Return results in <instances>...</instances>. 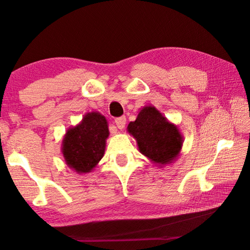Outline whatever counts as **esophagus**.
Returning <instances> with one entry per match:
<instances>
[{"label":"esophagus","mask_w":250,"mask_h":250,"mask_svg":"<svg viewBox=\"0 0 250 250\" xmlns=\"http://www.w3.org/2000/svg\"><path fill=\"white\" fill-rule=\"evenodd\" d=\"M125 121H126V119H125V116H122V117H119V118H117V119L115 120V124H116V125H117V128L120 129V130L124 129L125 125Z\"/></svg>","instance_id":"esophagus-1"}]
</instances>
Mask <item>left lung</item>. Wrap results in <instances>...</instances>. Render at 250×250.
I'll return each mask as SVG.
<instances>
[{
	"label": "left lung",
	"instance_id": "8db88e82",
	"mask_svg": "<svg viewBox=\"0 0 250 250\" xmlns=\"http://www.w3.org/2000/svg\"><path fill=\"white\" fill-rule=\"evenodd\" d=\"M126 131L135 139L142 155L159 167L173 163L182 150L184 139L177 125L169 122L155 106H144Z\"/></svg>",
	"mask_w": 250,
	"mask_h": 250
}]
</instances>
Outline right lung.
Instances as JSON below:
<instances>
[{"mask_svg":"<svg viewBox=\"0 0 250 250\" xmlns=\"http://www.w3.org/2000/svg\"><path fill=\"white\" fill-rule=\"evenodd\" d=\"M108 124L99 111L87 113L63 136L61 151L66 166L78 174L90 173L103 158Z\"/></svg>","mask_w":250,"mask_h":250,"instance_id":"add662e5","label":"right lung"}]
</instances>
